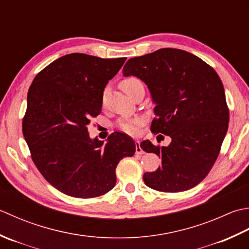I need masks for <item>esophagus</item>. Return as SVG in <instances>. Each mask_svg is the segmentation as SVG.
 Here are the masks:
<instances>
[{
    "label": "esophagus",
    "mask_w": 249,
    "mask_h": 249,
    "mask_svg": "<svg viewBox=\"0 0 249 249\" xmlns=\"http://www.w3.org/2000/svg\"><path fill=\"white\" fill-rule=\"evenodd\" d=\"M135 153L138 155H143L144 154L143 149L141 148V143H140L139 140L135 141Z\"/></svg>",
    "instance_id": "1"
}]
</instances>
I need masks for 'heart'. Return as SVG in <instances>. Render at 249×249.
<instances>
[{
  "label": "heart",
  "mask_w": 249,
  "mask_h": 249,
  "mask_svg": "<svg viewBox=\"0 0 249 249\" xmlns=\"http://www.w3.org/2000/svg\"><path fill=\"white\" fill-rule=\"evenodd\" d=\"M120 86L126 94L131 93L132 91L136 88L144 87L142 80L138 77H135V76H130V77L124 78L123 82L120 83ZM105 93H106V90L103 93L104 96H105ZM142 124H143V119L140 117H134V118H129V119H121L118 123V126L121 131L133 135L138 133Z\"/></svg>",
  "instance_id": "1"
}]
</instances>
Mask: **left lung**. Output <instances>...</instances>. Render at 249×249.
<instances>
[{
	"mask_svg": "<svg viewBox=\"0 0 249 249\" xmlns=\"http://www.w3.org/2000/svg\"><path fill=\"white\" fill-rule=\"evenodd\" d=\"M124 76H136L147 85L156 118L150 130L169 135V146L146 140L141 148L161 158L145 184L162 192L188 190L205 178L219 155L229 124L224 85L215 70L185 50L162 48L131 58Z\"/></svg>",
	"mask_w": 249,
	"mask_h": 249,
	"instance_id": "8db88e82",
	"label": "left lung"
}]
</instances>
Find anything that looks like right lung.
<instances>
[{
    "instance_id": "right-lung-1",
    "label": "right lung",
    "mask_w": 249,
    "mask_h": 249,
    "mask_svg": "<svg viewBox=\"0 0 249 249\" xmlns=\"http://www.w3.org/2000/svg\"><path fill=\"white\" fill-rule=\"evenodd\" d=\"M126 58L65 54L35 76L22 121L32 160L50 185L89 199L116 185V166L135 153L130 136L115 132L107 143L90 139L88 125L102 109L103 91Z\"/></svg>"
}]
</instances>
